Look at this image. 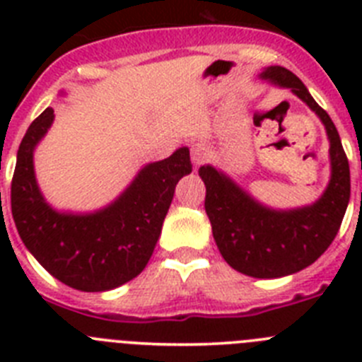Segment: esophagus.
I'll use <instances>...</instances> for the list:
<instances>
[{"label":"esophagus","instance_id":"1","mask_svg":"<svg viewBox=\"0 0 362 362\" xmlns=\"http://www.w3.org/2000/svg\"><path fill=\"white\" fill-rule=\"evenodd\" d=\"M190 156H192V163H194V166L197 168V166H201L203 163L209 161L210 158L209 145H204V143H194L190 150Z\"/></svg>","mask_w":362,"mask_h":362}]
</instances>
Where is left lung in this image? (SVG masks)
<instances>
[{
    "mask_svg": "<svg viewBox=\"0 0 362 362\" xmlns=\"http://www.w3.org/2000/svg\"><path fill=\"white\" fill-rule=\"evenodd\" d=\"M259 79L290 88L325 124L330 143L326 188L310 204L274 209L255 199L217 166L203 165L199 177L206 187L204 210L223 259L245 276L276 279L310 267L332 245L350 201V166L334 121L296 74L284 66H267Z\"/></svg>",
    "mask_w": 362,
    "mask_h": 362,
    "instance_id": "8db88e82",
    "label": "left lung"
}]
</instances>
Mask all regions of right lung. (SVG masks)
<instances>
[{
    "label": "right lung",
    "mask_w": 362,
    "mask_h": 362,
    "mask_svg": "<svg viewBox=\"0 0 362 362\" xmlns=\"http://www.w3.org/2000/svg\"><path fill=\"white\" fill-rule=\"evenodd\" d=\"M59 95H65L62 92ZM54 123L47 108L19 145L11 188L12 217L27 250L57 281L81 292H107L145 270L161 235L175 185L192 172L190 150L146 163L119 196L92 212L57 210L36 179L34 152Z\"/></svg>",
    "instance_id": "1"
}]
</instances>
